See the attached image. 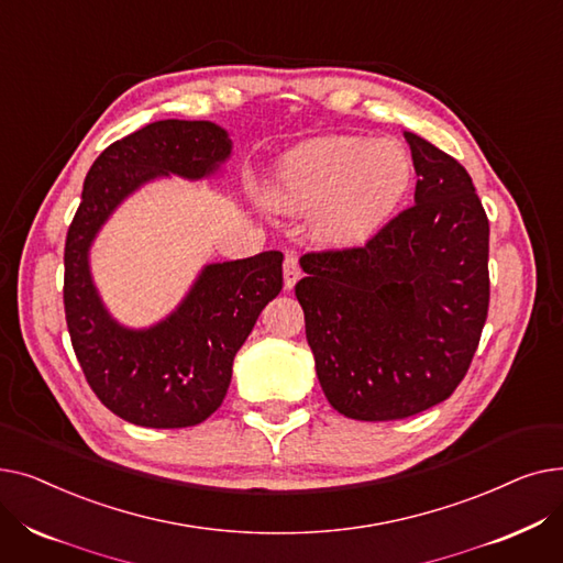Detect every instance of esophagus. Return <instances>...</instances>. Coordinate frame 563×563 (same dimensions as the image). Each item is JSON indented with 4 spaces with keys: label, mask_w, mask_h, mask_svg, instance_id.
<instances>
[{
    "label": "esophagus",
    "mask_w": 563,
    "mask_h": 563,
    "mask_svg": "<svg viewBox=\"0 0 563 563\" xmlns=\"http://www.w3.org/2000/svg\"><path fill=\"white\" fill-rule=\"evenodd\" d=\"M283 276H285V287L291 289L294 285H297V280L301 278V266H299V257L294 253H287L285 255V262H283Z\"/></svg>",
    "instance_id": "1"
}]
</instances>
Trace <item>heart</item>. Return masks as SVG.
<instances>
[{"instance_id": "heart-1", "label": "heart", "mask_w": 563, "mask_h": 563, "mask_svg": "<svg viewBox=\"0 0 563 563\" xmlns=\"http://www.w3.org/2000/svg\"><path fill=\"white\" fill-rule=\"evenodd\" d=\"M412 162L395 141L323 136L276 166L266 200L280 212H310L321 242L358 246L386 225L408 194Z\"/></svg>"}]
</instances>
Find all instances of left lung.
<instances>
[{"instance_id":"1","label":"left lung","mask_w":563,"mask_h":563,"mask_svg":"<svg viewBox=\"0 0 563 563\" xmlns=\"http://www.w3.org/2000/svg\"><path fill=\"white\" fill-rule=\"evenodd\" d=\"M416 205L365 246L306 253L297 299L321 390L351 420H404L463 380L488 314V219L467 170L404 134Z\"/></svg>"}]
</instances>
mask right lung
<instances>
[{
    "label": "right lung",
    "instance_id": "1",
    "mask_svg": "<svg viewBox=\"0 0 563 563\" xmlns=\"http://www.w3.org/2000/svg\"><path fill=\"white\" fill-rule=\"evenodd\" d=\"M230 153L228 132L210 121H157L111 143L84 180L64 253L68 333L88 386L136 427H194L221 406L236 351L283 289V253L207 264L166 319L128 329L102 306L88 251L115 207L139 187L166 175L200 180Z\"/></svg>",
    "mask_w": 563,
    "mask_h": 563
}]
</instances>
